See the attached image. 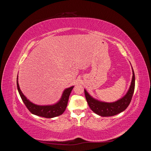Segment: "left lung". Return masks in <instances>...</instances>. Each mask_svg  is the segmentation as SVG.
Instances as JSON below:
<instances>
[{
    "mask_svg": "<svg viewBox=\"0 0 151 151\" xmlns=\"http://www.w3.org/2000/svg\"><path fill=\"white\" fill-rule=\"evenodd\" d=\"M133 70V69H132ZM135 89V74L133 70V77L131 85L127 94L124 97L114 103H103L93 98L84 89L86 101L90 108L97 115L101 116H111L116 115L124 110L129 106L133 96Z\"/></svg>",
    "mask_w": 151,
    "mask_h": 151,
    "instance_id": "obj_1",
    "label": "left lung"
}]
</instances>
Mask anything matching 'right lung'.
<instances>
[{
  "instance_id": "right-lung-1",
  "label": "right lung",
  "mask_w": 151,
  "mask_h": 151,
  "mask_svg": "<svg viewBox=\"0 0 151 151\" xmlns=\"http://www.w3.org/2000/svg\"><path fill=\"white\" fill-rule=\"evenodd\" d=\"M17 87L22 101L24 103L26 108L28 109V110L35 115L47 118L58 116L62 115L64 112L67 106V103L70 94L72 89L74 88V86H72L69 88L66 89L62 94V98L57 104L54 105H50V106H38V105L35 104L30 102L28 99H27L24 94L22 93L19 88V84H18L17 78Z\"/></svg>"
}]
</instances>
